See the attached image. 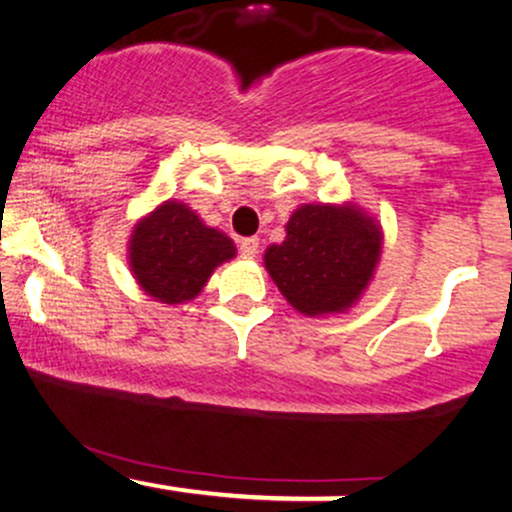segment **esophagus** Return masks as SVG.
Segmentation results:
<instances>
[{
    "label": "esophagus",
    "instance_id": "34e87169",
    "mask_svg": "<svg viewBox=\"0 0 512 512\" xmlns=\"http://www.w3.org/2000/svg\"><path fill=\"white\" fill-rule=\"evenodd\" d=\"M238 248H240V255H243V257H255L257 252H260V240H257V238H243V240H240Z\"/></svg>",
    "mask_w": 512,
    "mask_h": 512
}]
</instances>
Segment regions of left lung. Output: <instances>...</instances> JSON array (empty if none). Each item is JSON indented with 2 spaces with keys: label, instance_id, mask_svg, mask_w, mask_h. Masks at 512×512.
<instances>
[{
  "label": "left lung",
  "instance_id": "left-lung-1",
  "mask_svg": "<svg viewBox=\"0 0 512 512\" xmlns=\"http://www.w3.org/2000/svg\"><path fill=\"white\" fill-rule=\"evenodd\" d=\"M380 250V223L356 204H303L284 243L264 252V267L298 313H344L368 289Z\"/></svg>",
  "mask_w": 512,
  "mask_h": 512
}]
</instances>
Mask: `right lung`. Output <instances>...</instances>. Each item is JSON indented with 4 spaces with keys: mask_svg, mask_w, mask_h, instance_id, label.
Here are the masks:
<instances>
[{
    "mask_svg": "<svg viewBox=\"0 0 512 512\" xmlns=\"http://www.w3.org/2000/svg\"><path fill=\"white\" fill-rule=\"evenodd\" d=\"M233 257V240L209 228L178 199H168L139 219L129 238L134 279L146 296L168 305L197 298L214 269Z\"/></svg>",
    "mask_w": 512,
    "mask_h": 512,
    "instance_id": "1",
    "label": "right lung"
}]
</instances>
